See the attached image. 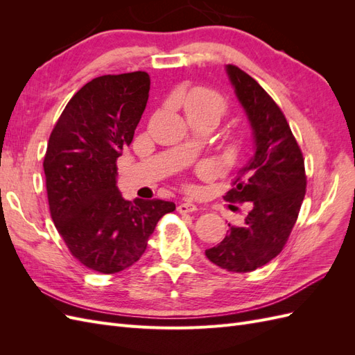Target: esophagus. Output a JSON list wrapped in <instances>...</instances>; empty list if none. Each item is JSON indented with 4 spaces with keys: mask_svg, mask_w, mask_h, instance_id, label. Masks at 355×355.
<instances>
[{
    "mask_svg": "<svg viewBox=\"0 0 355 355\" xmlns=\"http://www.w3.org/2000/svg\"><path fill=\"white\" fill-rule=\"evenodd\" d=\"M178 211H179V213H192V211H197V204H194L191 200H185L184 202H180L179 206H178Z\"/></svg>",
    "mask_w": 355,
    "mask_h": 355,
    "instance_id": "34e87169",
    "label": "esophagus"
}]
</instances>
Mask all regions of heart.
I'll use <instances>...</instances> for the list:
<instances>
[{"label": "heart", "instance_id": "heart-1", "mask_svg": "<svg viewBox=\"0 0 355 355\" xmlns=\"http://www.w3.org/2000/svg\"><path fill=\"white\" fill-rule=\"evenodd\" d=\"M184 110L192 124L209 123L216 125L227 114L228 103L218 92L207 87H194L187 94Z\"/></svg>", "mask_w": 355, "mask_h": 355}]
</instances>
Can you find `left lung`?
<instances>
[{
	"label": "left lung",
	"instance_id": "obj_1",
	"mask_svg": "<svg viewBox=\"0 0 355 355\" xmlns=\"http://www.w3.org/2000/svg\"><path fill=\"white\" fill-rule=\"evenodd\" d=\"M227 73L252 127L253 154L225 200L250 202L252 210L240 227L228 223L225 239L206 256L227 271L250 272L283 250L305 197V163L271 96L240 68L227 65Z\"/></svg>",
	"mask_w": 355,
	"mask_h": 355
}]
</instances>
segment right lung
Returning <instances> with one entry per match:
<instances>
[{"instance_id":"right-lung-1","label":"right lung","mask_w":355,"mask_h":355,"mask_svg":"<svg viewBox=\"0 0 355 355\" xmlns=\"http://www.w3.org/2000/svg\"><path fill=\"white\" fill-rule=\"evenodd\" d=\"M144 71L102 75L72 96L44 157L51 219L73 257L115 274L136 263L158 220L176 209L164 200L127 201L116 159L133 141L149 96Z\"/></svg>"}]
</instances>
